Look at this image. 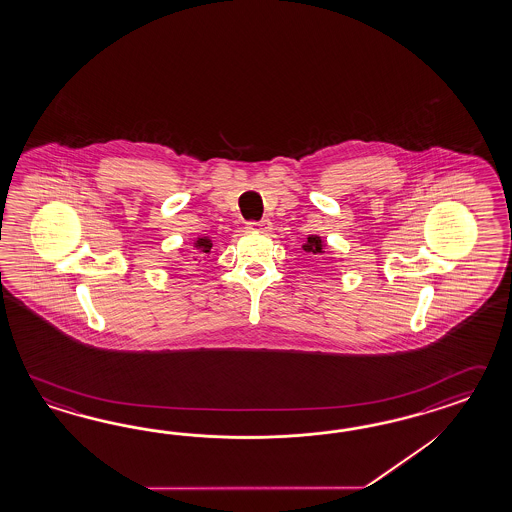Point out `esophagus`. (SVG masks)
I'll use <instances>...</instances> for the list:
<instances>
[{"label": "esophagus", "mask_w": 512, "mask_h": 512, "mask_svg": "<svg viewBox=\"0 0 512 512\" xmlns=\"http://www.w3.org/2000/svg\"><path fill=\"white\" fill-rule=\"evenodd\" d=\"M248 229H251V231H261V233H266V231H270V229H272V222H270V220L248 222Z\"/></svg>", "instance_id": "34e87169"}]
</instances>
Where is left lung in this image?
<instances>
[{"label": "left lung", "mask_w": 512, "mask_h": 512, "mask_svg": "<svg viewBox=\"0 0 512 512\" xmlns=\"http://www.w3.org/2000/svg\"><path fill=\"white\" fill-rule=\"evenodd\" d=\"M322 250H324V242H322V238L316 237V235H311L307 238V242L303 244V251H307L311 255H320V253H324Z\"/></svg>", "instance_id": "obj_1"}]
</instances>
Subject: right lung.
I'll return each instance as SVG.
<instances>
[{
    "instance_id": "add662e5",
    "label": "right lung",
    "mask_w": 512,
    "mask_h": 512,
    "mask_svg": "<svg viewBox=\"0 0 512 512\" xmlns=\"http://www.w3.org/2000/svg\"><path fill=\"white\" fill-rule=\"evenodd\" d=\"M194 248H196V250H200V253H201V255H203V257H205V255H209V253H211V250H212L211 238H207V237L198 238V240H196V242H194Z\"/></svg>"
}]
</instances>
